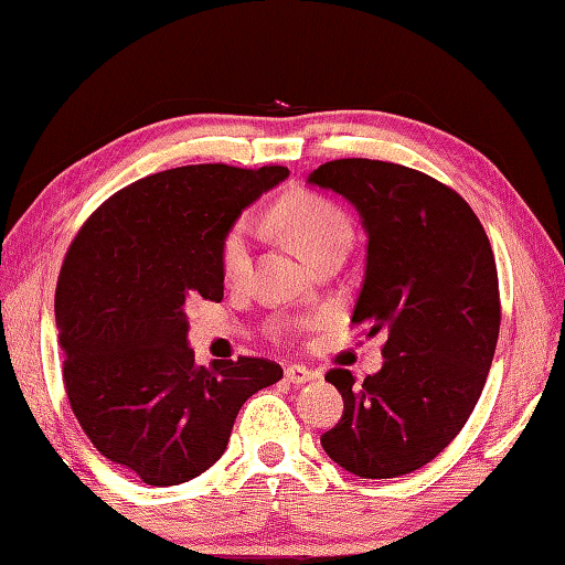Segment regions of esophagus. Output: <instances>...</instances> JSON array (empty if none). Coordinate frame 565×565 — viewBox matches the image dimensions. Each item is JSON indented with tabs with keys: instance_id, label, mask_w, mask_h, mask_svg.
I'll return each mask as SVG.
<instances>
[{
	"instance_id": "34e87169",
	"label": "esophagus",
	"mask_w": 565,
	"mask_h": 565,
	"mask_svg": "<svg viewBox=\"0 0 565 565\" xmlns=\"http://www.w3.org/2000/svg\"><path fill=\"white\" fill-rule=\"evenodd\" d=\"M284 377L289 384H306V382H311L316 377V372L308 370L306 364H289V367H286V372H284Z\"/></svg>"
}]
</instances>
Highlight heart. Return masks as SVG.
Listing matches in <instances>:
<instances>
[{"label":"heart","mask_w":565,"mask_h":565,"mask_svg":"<svg viewBox=\"0 0 565 565\" xmlns=\"http://www.w3.org/2000/svg\"><path fill=\"white\" fill-rule=\"evenodd\" d=\"M274 223L294 249L311 264L320 254L348 247L350 223L342 210L316 193H294L274 207ZM220 267L227 281H237L249 267V225L242 220L232 227L220 249Z\"/></svg>","instance_id":"heart-1"}]
</instances>
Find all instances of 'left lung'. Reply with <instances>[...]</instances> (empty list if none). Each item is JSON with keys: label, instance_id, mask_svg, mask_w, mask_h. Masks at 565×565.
Returning <instances> with one entry per match:
<instances>
[{"label": "left lung", "instance_id": "left-lung-1", "mask_svg": "<svg viewBox=\"0 0 565 565\" xmlns=\"http://www.w3.org/2000/svg\"><path fill=\"white\" fill-rule=\"evenodd\" d=\"M306 183L358 210L367 254L350 320L386 333L382 370L360 386L348 370L326 374L345 408L320 446L358 478H399L460 434L488 380L500 335L490 239L456 191L399 163L338 159Z\"/></svg>", "mask_w": 565, "mask_h": 565}]
</instances>
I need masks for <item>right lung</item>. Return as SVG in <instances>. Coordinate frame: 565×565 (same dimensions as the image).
Here are the masks:
<instances>
[{"instance_id": "1", "label": "right lung", "mask_w": 565, "mask_h": 565, "mask_svg": "<svg viewBox=\"0 0 565 565\" xmlns=\"http://www.w3.org/2000/svg\"><path fill=\"white\" fill-rule=\"evenodd\" d=\"M289 169L225 163L147 175L99 205L65 254L55 326L71 408L93 446L153 488L198 478L227 448L271 360L195 364L185 303L223 301L220 249Z\"/></svg>"}]
</instances>
